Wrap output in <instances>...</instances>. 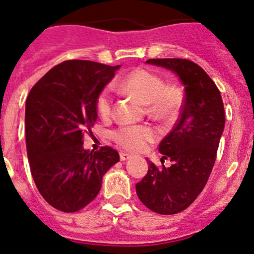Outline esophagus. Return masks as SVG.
I'll return each mask as SVG.
<instances>
[{"mask_svg":"<svg viewBox=\"0 0 254 254\" xmlns=\"http://www.w3.org/2000/svg\"><path fill=\"white\" fill-rule=\"evenodd\" d=\"M130 157H131V155L127 154V152H120V160H122V161H127Z\"/></svg>","mask_w":254,"mask_h":254,"instance_id":"34e87169","label":"esophagus"}]
</instances>
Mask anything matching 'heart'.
<instances>
[{
    "mask_svg": "<svg viewBox=\"0 0 254 254\" xmlns=\"http://www.w3.org/2000/svg\"><path fill=\"white\" fill-rule=\"evenodd\" d=\"M120 88L141 104L147 105V110L155 118H172L181 108L182 93L180 88L176 85H165L161 77L146 69H136L127 74ZM97 109L102 118L112 115L113 97L108 89L98 97ZM112 136L124 149L140 151L155 139V132L149 127L125 125L113 131Z\"/></svg>",
    "mask_w": 254,
    "mask_h": 254,
    "instance_id": "b5f03b06",
    "label": "heart"
}]
</instances>
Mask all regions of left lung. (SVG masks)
Segmentation results:
<instances>
[{
    "label": "left lung",
    "mask_w": 254,
    "mask_h": 254,
    "mask_svg": "<svg viewBox=\"0 0 254 254\" xmlns=\"http://www.w3.org/2000/svg\"><path fill=\"white\" fill-rule=\"evenodd\" d=\"M146 64L171 70L185 89L181 115L161 140L159 151L172 165L157 169L149 159V170L136 184V193L149 210L175 215L186 210L205 187L216 160L225 129V109L213 80L187 59H149Z\"/></svg>",
    "instance_id": "obj_1"
}]
</instances>
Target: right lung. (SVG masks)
I'll return each instance as SVG.
<instances>
[{
  "label": "right lung",
  "instance_id": "add662e5",
  "mask_svg": "<svg viewBox=\"0 0 254 254\" xmlns=\"http://www.w3.org/2000/svg\"><path fill=\"white\" fill-rule=\"evenodd\" d=\"M120 65L67 61L52 68L26 100V142L31 174L42 197L77 212L97 197L117 150L89 151L83 139L98 118L97 100Z\"/></svg>",
  "mask_w": 254,
  "mask_h": 254
}]
</instances>
